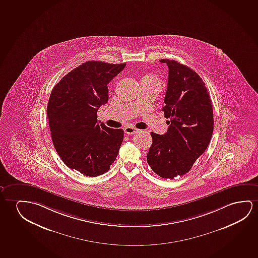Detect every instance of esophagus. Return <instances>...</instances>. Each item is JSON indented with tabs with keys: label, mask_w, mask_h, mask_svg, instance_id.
Returning <instances> with one entry per match:
<instances>
[{
	"label": "esophagus",
	"mask_w": 258,
	"mask_h": 258,
	"mask_svg": "<svg viewBox=\"0 0 258 258\" xmlns=\"http://www.w3.org/2000/svg\"><path fill=\"white\" fill-rule=\"evenodd\" d=\"M124 131H125L126 134L132 135L137 133V132H139V130L134 127H131V126H127V127L124 128Z\"/></svg>",
	"instance_id": "obj_1"
}]
</instances>
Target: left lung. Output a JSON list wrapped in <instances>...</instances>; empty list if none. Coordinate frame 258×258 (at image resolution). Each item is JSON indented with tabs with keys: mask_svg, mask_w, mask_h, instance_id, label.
I'll return each instance as SVG.
<instances>
[{
	"mask_svg": "<svg viewBox=\"0 0 258 258\" xmlns=\"http://www.w3.org/2000/svg\"><path fill=\"white\" fill-rule=\"evenodd\" d=\"M160 61L168 68L162 111L169 126L164 135L151 132L153 144L146 159L158 176L174 179L190 171L209 146L213 107L205 83L196 72L176 60Z\"/></svg>",
	"mask_w": 258,
	"mask_h": 258,
	"instance_id": "obj_1",
	"label": "left lung"
}]
</instances>
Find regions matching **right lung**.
I'll return each mask as SVG.
<instances>
[{
	"label": "right lung",
	"instance_id": "right-lung-1",
	"mask_svg": "<svg viewBox=\"0 0 258 258\" xmlns=\"http://www.w3.org/2000/svg\"><path fill=\"white\" fill-rule=\"evenodd\" d=\"M126 63L88 61L53 88L47 115L56 153L68 167L87 176H100L115 161L123 130L97 122V112L108 102L107 84Z\"/></svg>",
	"mask_w": 258,
	"mask_h": 258
}]
</instances>
